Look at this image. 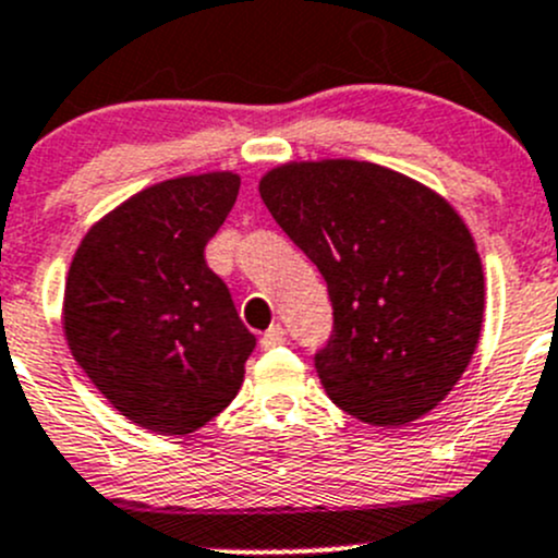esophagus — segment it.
<instances>
[{"label": "esophagus", "instance_id": "obj_1", "mask_svg": "<svg viewBox=\"0 0 558 558\" xmlns=\"http://www.w3.org/2000/svg\"><path fill=\"white\" fill-rule=\"evenodd\" d=\"M283 342H286V329L280 324L269 326V329L262 335V348H264V351H272V348L283 345Z\"/></svg>", "mask_w": 558, "mask_h": 558}]
</instances>
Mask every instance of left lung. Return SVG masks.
Listing matches in <instances>:
<instances>
[{
  "label": "left lung",
  "mask_w": 558,
  "mask_h": 558,
  "mask_svg": "<svg viewBox=\"0 0 558 558\" xmlns=\"http://www.w3.org/2000/svg\"><path fill=\"white\" fill-rule=\"evenodd\" d=\"M258 191L329 289L335 326L315 373L331 402L375 426L429 413L483 324L481 256L459 213L404 174L351 159L283 165Z\"/></svg>",
  "instance_id": "obj_1"
}]
</instances>
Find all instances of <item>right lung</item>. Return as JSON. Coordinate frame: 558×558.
Returning <instances> with one entry per match:
<instances>
[{
	"label": "right lung",
	"instance_id": "1",
	"mask_svg": "<svg viewBox=\"0 0 558 558\" xmlns=\"http://www.w3.org/2000/svg\"><path fill=\"white\" fill-rule=\"evenodd\" d=\"M238 194L232 172L150 185L83 238L66 275L72 356L118 413L159 435L216 418L256 348L205 262Z\"/></svg>",
	"mask_w": 558,
	"mask_h": 558
}]
</instances>
